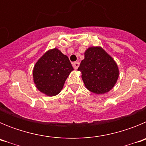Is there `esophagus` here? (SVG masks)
<instances>
[{
    "instance_id": "34e87169",
    "label": "esophagus",
    "mask_w": 146,
    "mask_h": 146,
    "mask_svg": "<svg viewBox=\"0 0 146 146\" xmlns=\"http://www.w3.org/2000/svg\"><path fill=\"white\" fill-rule=\"evenodd\" d=\"M72 66H73V67H74V69H77V68H78L80 66V62L79 61L74 62V63L72 64Z\"/></svg>"
}]
</instances>
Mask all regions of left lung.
Returning <instances> with one entry per match:
<instances>
[{
  "label": "left lung",
  "instance_id": "8db88e82",
  "mask_svg": "<svg viewBox=\"0 0 146 146\" xmlns=\"http://www.w3.org/2000/svg\"><path fill=\"white\" fill-rule=\"evenodd\" d=\"M77 70L86 88L96 94L109 92L119 77L116 62L101 47H88Z\"/></svg>",
  "mask_w": 146,
  "mask_h": 146
}]
</instances>
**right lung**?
Here are the masks:
<instances>
[{
	"label": "right lung",
	"mask_w": 146,
	"mask_h": 146,
	"mask_svg": "<svg viewBox=\"0 0 146 146\" xmlns=\"http://www.w3.org/2000/svg\"><path fill=\"white\" fill-rule=\"evenodd\" d=\"M73 70L66 55L58 49H51L34 65L33 82L38 91L46 96H56L61 91L66 80Z\"/></svg>",
	"instance_id": "obj_1"
}]
</instances>
